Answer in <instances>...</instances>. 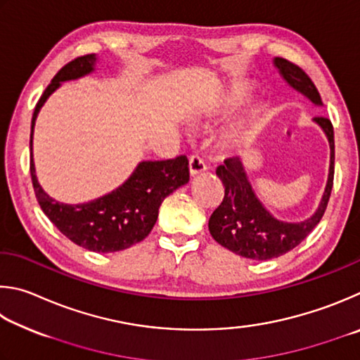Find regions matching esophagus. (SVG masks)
Here are the masks:
<instances>
[{
  "mask_svg": "<svg viewBox=\"0 0 360 360\" xmlns=\"http://www.w3.org/2000/svg\"><path fill=\"white\" fill-rule=\"evenodd\" d=\"M207 170V164L204 162V160L198 155H193L190 158V174L191 176H196V175H200L202 172H205Z\"/></svg>",
  "mask_w": 360,
  "mask_h": 360,
  "instance_id": "34e87169",
  "label": "esophagus"
}]
</instances>
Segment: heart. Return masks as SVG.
Masks as SVG:
<instances>
[{
    "label": "heart",
    "mask_w": 360,
    "mask_h": 360,
    "mask_svg": "<svg viewBox=\"0 0 360 360\" xmlns=\"http://www.w3.org/2000/svg\"><path fill=\"white\" fill-rule=\"evenodd\" d=\"M237 101H238V96H237V94H228V96H224V98L219 99V101H218V104H215L213 107H210V109L207 110V113H209L210 117H213V115H219V113H223L226 109H228V107L237 104ZM247 134H248L247 128H245V126H242V128H238V129L234 132V137H236V139H238V141H242V139L247 137Z\"/></svg>",
    "instance_id": "obj_1"
}]
</instances>
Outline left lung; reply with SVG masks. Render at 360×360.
<instances>
[{"label": "left lung", "instance_id": "8db88e82", "mask_svg": "<svg viewBox=\"0 0 360 360\" xmlns=\"http://www.w3.org/2000/svg\"><path fill=\"white\" fill-rule=\"evenodd\" d=\"M274 66L286 84L295 91L311 101L314 105H323L316 86L299 66L285 58H274ZM329 141L330 164L326 190L316 212L304 221H281L270 213L256 196L250 184L240 158H228L223 166H218L217 175L224 185V199L209 219L212 237L232 253L255 261H267L283 256L297 247L305 237L316 228L329 202L333 185V161H335V143H333V126L329 118H313Z\"/></svg>", "mask_w": 360, "mask_h": 360}]
</instances>
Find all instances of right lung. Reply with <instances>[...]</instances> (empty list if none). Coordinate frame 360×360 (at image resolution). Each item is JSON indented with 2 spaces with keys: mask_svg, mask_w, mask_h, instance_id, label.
<instances>
[{
  "mask_svg": "<svg viewBox=\"0 0 360 360\" xmlns=\"http://www.w3.org/2000/svg\"><path fill=\"white\" fill-rule=\"evenodd\" d=\"M98 56L85 55L63 66L37 101L31 120V180L42 212L63 236L94 253H115L132 247L150 234L162 200L190 181L188 158L142 161L129 179L115 190L84 204H63L42 190L33 161V132L37 113L63 82L77 80L94 72Z\"/></svg>",
  "mask_w": 360,
  "mask_h": 360,
  "instance_id": "add662e5",
  "label": "right lung"
}]
</instances>
